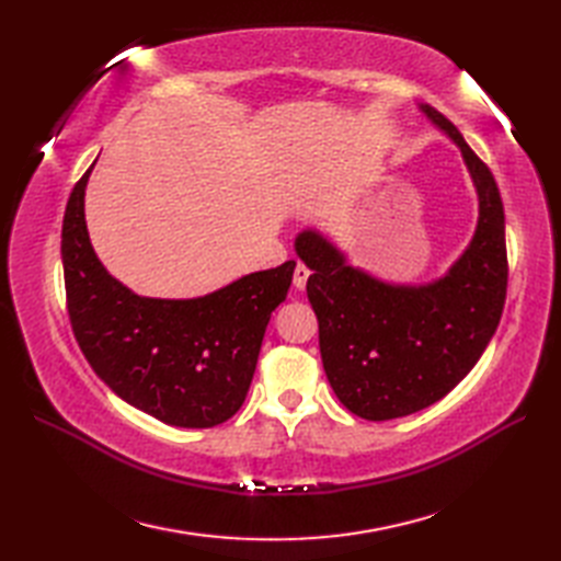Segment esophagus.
<instances>
[{
    "mask_svg": "<svg viewBox=\"0 0 561 561\" xmlns=\"http://www.w3.org/2000/svg\"><path fill=\"white\" fill-rule=\"evenodd\" d=\"M309 276H311V271L299 262V264H297V268H295V276H293V283H295L297 290H304V287H307Z\"/></svg>",
    "mask_w": 561,
    "mask_h": 561,
    "instance_id": "obj_1",
    "label": "esophagus"
}]
</instances>
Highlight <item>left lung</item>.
Returning <instances> with one entry per match:
<instances>
[{"mask_svg": "<svg viewBox=\"0 0 561 561\" xmlns=\"http://www.w3.org/2000/svg\"><path fill=\"white\" fill-rule=\"evenodd\" d=\"M461 149L478 192V225L458 260L426 283L383 280L353 266L320 229H304L295 252L311 268L307 295L318 316L320 358L348 412L400 419L443 400L480 360L505 304V215L489 168L456 126L419 105Z\"/></svg>", "mask_w": 561, "mask_h": 561, "instance_id": "left-lung-1", "label": "left lung"}]
</instances>
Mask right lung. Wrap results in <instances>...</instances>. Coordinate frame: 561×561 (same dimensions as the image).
Instances as JSON below:
<instances>
[{"label": "right lung", "mask_w": 561, "mask_h": 561, "mask_svg": "<svg viewBox=\"0 0 561 561\" xmlns=\"http://www.w3.org/2000/svg\"><path fill=\"white\" fill-rule=\"evenodd\" d=\"M93 165L67 201L60 243L81 353L118 398L168 426L225 423L248 396L271 313L285 301L297 264L254 271L192 299L135 295L91 245L83 196Z\"/></svg>", "instance_id": "1"}]
</instances>
